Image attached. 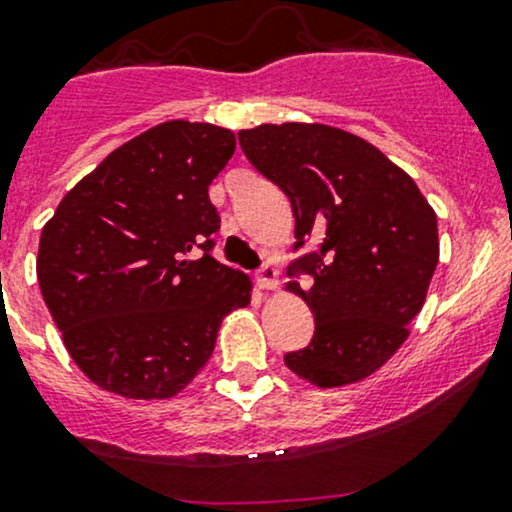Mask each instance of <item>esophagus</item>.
I'll list each match as a JSON object with an SVG mask.
<instances>
[{
  "instance_id": "34e87169",
  "label": "esophagus",
  "mask_w": 512,
  "mask_h": 512,
  "mask_svg": "<svg viewBox=\"0 0 512 512\" xmlns=\"http://www.w3.org/2000/svg\"><path fill=\"white\" fill-rule=\"evenodd\" d=\"M256 283L261 290H273L278 285V268L271 266V263H266V266L258 268L256 273Z\"/></svg>"
}]
</instances>
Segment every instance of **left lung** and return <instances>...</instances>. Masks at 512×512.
Wrapping results in <instances>:
<instances>
[{
  "instance_id": "1",
  "label": "left lung",
  "mask_w": 512,
  "mask_h": 512,
  "mask_svg": "<svg viewBox=\"0 0 512 512\" xmlns=\"http://www.w3.org/2000/svg\"><path fill=\"white\" fill-rule=\"evenodd\" d=\"M246 158L290 197L295 239H322L300 258L315 337L285 366L317 388L376 373L410 337L439 261L437 214L415 180L373 144L329 124H261L239 131Z\"/></svg>"
}]
</instances>
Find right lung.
<instances>
[{
  "label": "right lung",
  "mask_w": 512,
  "mask_h": 512,
  "mask_svg": "<svg viewBox=\"0 0 512 512\" xmlns=\"http://www.w3.org/2000/svg\"><path fill=\"white\" fill-rule=\"evenodd\" d=\"M234 148L232 129L170 119L114 148L43 224L41 295L97 388L173 398L210 361L224 317L251 302V278L210 256L207 190Z\"/></svg>",
  "instance_id": "obj_1"
}]
</instances>
